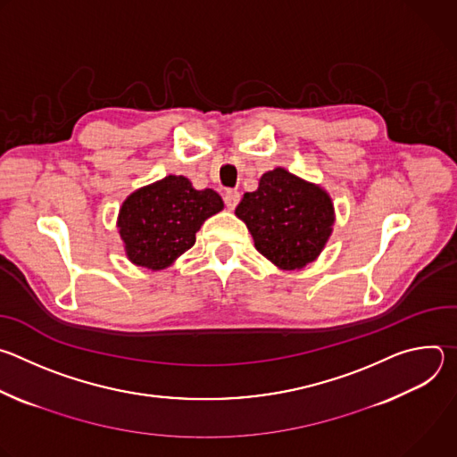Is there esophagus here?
Masks as SVG:
<instances>
[{"instance_id":"34e87169","label":"esophagus","mask_w":457,"mask_h":457,"mask_svg":"<svg viewBox=\"0 0 457 457\" xmlns=\"http://www.w3.org/2000/svg\"><path fill=\"white\" fill-rule=\"evenodd\" d=\"M238 201H240V193H238L237 189H228V191L224 193V203H226L228 210H235V206L238 204Z\"/></svg>"}]
</instances>
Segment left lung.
Listing matches in <instances>:
<instances>
[{
	"label": "left lung",
	"instance_id": "left-lung-1",
	"mask_svg": "<svg viewBox=\"0 0 457 457\" xmlns=\"http://www.w3.org/2000/svg\"><path fill=\"white\" fill-rule=\"evenodd\" d=\"M235 215L247 226L256 251L284 271L314 262L337 220L328 191L280 166L244 193Z\"/></svg>",
	"mask_w": 457,
	"mask_h": 457
}]
</instances>
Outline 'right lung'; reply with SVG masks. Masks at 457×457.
Here are the masks:
<instances>
[{"label":"right lung","mask_w":457,"mask_h":457,"mask_svg":"<svg viewBox=\"0 0 457 457\" xmlns=\"http://www.w3.org/2000/svg\"><path fill=\"white\" fill-rule=\"evenodd\" d=\"M224 210L212 187L195 189L184 175L164 179L129 193L117 215L124 253L132 264L162 271L195 244V233Z\"/></svg>","instance_id":"add662e5"}]
</instances>
